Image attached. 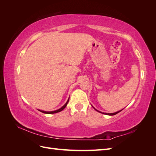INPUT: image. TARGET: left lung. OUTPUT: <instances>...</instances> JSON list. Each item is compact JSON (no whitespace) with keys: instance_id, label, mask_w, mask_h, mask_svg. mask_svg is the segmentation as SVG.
I'll use <instances>...</instances> for the list:
<instances>
[{"instance_id":"8db88e82","label":"left lung","mask_w":156,"mask_h":156,"mask_svg":"<svg viewBox=\"0 0 156 156\" xmlns=\"http://www.w3.org/2000/svg\"><path fill=\"white\" fill-rule=\"evenodd\" d=\"M93 107V106H92ZM93 108H94V109H95L96 111H98V112H100V113H102V114H104V115H110V116H112V115H116L117 113H119V112H120V111H122V110L123 109H122V110H120V111H117V112H113V113H106V112H101V111H98L96 108H94V107H93Z\"/></svg>"}]
</instances>
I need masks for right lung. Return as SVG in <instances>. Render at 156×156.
<instances>
[{"instance_id": "obj_1", "label": "right lung", "mask_w": 156, "mask_h": 156, "mask_svg": "<svg viewBox=\"0 0 156 156\" xmlns=\"http://www.w3.org/2000/svg\"><path fill=\"white\" fill-rule=\"evenodd\" d=\"M69 98H68V101H66V103H65V104L61 107V108H60L59 109H57V110H56V111H41V110H39L40 112H43V113H45V114H54V113H57V112H60V111H62L64 108L67 106V105H68V101H69Z\"/></svg>"}]
</instances>
